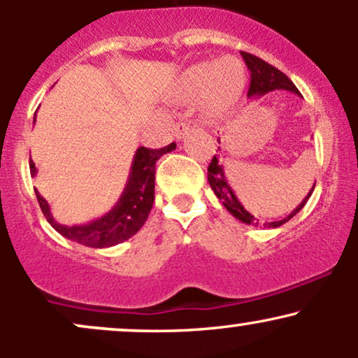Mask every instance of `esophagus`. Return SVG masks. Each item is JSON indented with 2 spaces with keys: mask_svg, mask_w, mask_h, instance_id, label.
Listing matches in <instances>:
<instances>
[{
  "mask_svg": "<svg viewBox=\"0 0 358 358\" xmlns=\"http://www.w3.org/2000/svg\"><path fill=\"white\" fill-rule=\"evenodd\" d=\"M190 131V124L188 122H176L175 126V138L178 139V141H182V139L185 138V134Z\"/></svg>",
  "mask_w": 358,
  "mask_h": 358,
  "instance_id": "obj_1",
  "label": "esophagus"
}]
</instances>
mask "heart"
<instances>
[{
	"mask_svg": "<svg viewBox=\"0 0 358 358\" xmlns=\"http://www.w3.org/2000/svg\"><path fill=\"white\" fill-rule=\"evenodd\" d=\"M245 85L244 67L234 57H222L200 62L183 72L171 92V99L180 104L196 101L207 114H220L229 109L241 96Z\"/></svg>",
	"mask_w": 358,
	"mask_h": 358,
	"instance_id": "1",
	"label": "heart"
}]
</instances>
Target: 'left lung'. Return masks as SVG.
I'll return each mask as SVG.
<instances>
[{
	"label": "left lung",
	"mask_w": 358,
	"mask_h": 358,
	"mask_svg": "<svg viewBox=\"0 0 358 358\" xmlns=\"http://www.w3.org/2000/svg\"><path fill=\"white\" fill-rule=\"evenodd\" d=\"M241 55L250 71V87L248 92L249 99H256V97L264 96V94L271 92V90H289V92L299 96V90L296 89V85L291 82L289 77L285 76L281 71H278L276 67H273V65L268 64V62L259 59L256 55H250L248 52H242ZM208 183H210L213 193H215V195L222 200L224 207L227 208L236 219H239L241 222H244V224H249V225H259V219H254L252 213L245 210L244 205H242L241 200L237 199L236 192L232 190L231 183H229L227 176H225L224 165L219 162L217 156H213L210 165H208ZM313 188H311L310 193L303 199V202L299 203L298 207L289 213V215L285 217L282 220L264 222V227H279V225L286 224L287 220L293 219V217L296 215L303 207H305L308 199H310L311 193H313Z\"/></svg>",
	"instance_id": "8db88e82"
}]
</instances>
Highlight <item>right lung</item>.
I'll use <instances>...</instances> for the list:
<instances>
[{
    "instance_id": "add662e5",
    "label": "right lung",
    "mask_w": 358,
    "mask_h": 358,
    "mask_svg": "<svg viewBox=\"0 0 358 358\" xmlns=\"http://www.w3.org/2000/svg\"><path fill=\"white\" fill-rule=\"evenodd\" d=\"M175 148V143L162 148V150H150V148L145 146L138 148L136 153H134L126 187L116 205L108 213H104L99 219L89 222V224L71 225V227L59 224L53 219L50 205L35 188L36 200H38L45 219L65 239H71L77 244L87 245V248H110V245L127 241L145 225L151 207H153L156 162L165 153L173 151ZM30 173L31 176L36 175L35 163L31 159Z\"/></svg>"
}]
</instances>
